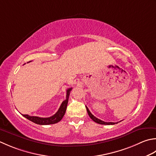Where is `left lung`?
<instances>
[{
    "instance_id": "8db88e82",
    "label": "left lung",
    "mask_w": 156,
    "mask_h": 156,
    "mask_svg": "<svg viewBox=\"0 0 156 156\" xmlns=\"http://www.w3.org/2000/svg\"><path fill=\"white\" fill-rule=\"evenodd\" d=\"M86 108H87V110L88 115H89L90 118L91 119H92V120H93L94 122H95L96 123H98V124H105V125H113V124H115V123H116V124L118 123V122H106L101 120H99V119L96 118L95 116H94V115H93L92 114H91L90 112L89 111V109H88V108H87V106H86Z\"/></svg>"
}]
</instances>
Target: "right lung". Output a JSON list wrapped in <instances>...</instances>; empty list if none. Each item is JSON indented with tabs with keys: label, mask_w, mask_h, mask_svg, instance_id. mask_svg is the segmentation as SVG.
Returning a JSON list of instances; mask_svg holds the SVG:
<instances>
[{
	"label": "right lung",
	"mask_w": 156,
	"mask_h": 156,
	"mask_svg": "<svg viewBox=\"0 0 156 156\" xmlns=\"http://www.w3.org/2000/svg\"><path fill=\"white\" fill-rule=\"evenodd\" d=\"M72 88H69L66 91V99L62 102V105H60V108L58 109V111L53 115L48 118H41L38 116H30L27 114H22L23 117L28 119L29 120L33 122L34 123L40 124V125H48L53 124L59 122L63 118V115H65L66 111L67 105H68V99L70 91L72 90Z\"/></svg>",
	"instance_id": "add662e5"
}]
</instances>
